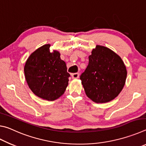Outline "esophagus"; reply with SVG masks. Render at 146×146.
<instances>
[{
    "instance_id": "1",
    "label": "esophagus",
    "mask_w": 146,
    "mask_h": 146,
    "mask_svg": "<svg viewBox=\"0 0 146 146\" xmlns=\"http://www.w3.org/2000/svg\"><path fill=\"white\" fill-rule=\"evenodd\" d=\"M71 76H72L73 78H78L79 77V73H73L72 75H71Z\"/></svg>"
}]
</instances>
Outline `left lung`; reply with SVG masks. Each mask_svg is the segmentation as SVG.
Wrapping results in <instances>:
<instances>
[{
  "label": "left lung",
  "mask_w": 146,
  "mask_h": 146,
  "mask_svg": "<svg viewBox=\"0 0 146 146\" xmlns=\"http://www.w3.org/2000/svg\"><path fill=\"white\" fill-rule=\"evenodd\" d=\"M127 77L123 62L111 49L97 45L80 78L86 95L96 103L114 99L122 90Z\"/></svg>",
  "instance_id": "8db88e82"
}]
</instances>
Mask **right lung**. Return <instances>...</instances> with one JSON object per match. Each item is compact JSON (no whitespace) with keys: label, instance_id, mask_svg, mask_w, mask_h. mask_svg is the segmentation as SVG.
<instances>
[{"label":"right lung","instance_id":"1","mask_svg":"<svg viewBox=\"0 0 146 146\" xmlns=\"http://www.w3.org/2000/svg\"><path fill=\"white\" fill-rule=\"evenodd\" d=\"M45 44L32 53L24 66L26 82L35 95L53 101L63 95L68 85L70 73L57 51L50 52Z\"/></svg>","mask_w":146,"mask_h":146}]
</instances>
